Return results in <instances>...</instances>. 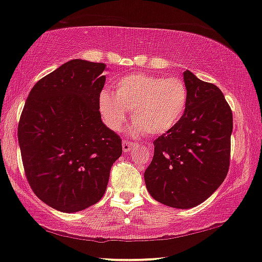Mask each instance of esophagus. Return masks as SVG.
I'll return each mask as SVG.
<instances>
[{"mask_svg": "<svg viewBox=\"0 0 262 262\" xmlns=\"http://www.w3.org/2000/svg\"><path fill=\"white\" fill-rule=\"evenodd\" d=\"M135 146H136V143L135 142H130V141H122V150L125 151V153H127V151H130L131 149H134Z\"/></svg>", "mask_w": 262, "mask_h": 262, "instance_id": "34e87169", "label": "esophagus"}]
</instances>
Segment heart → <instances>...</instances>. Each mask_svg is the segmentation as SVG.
Here are the masks:
<instances>
[{
	"instance_id": "obj_1",
	"label": "heart",
	"mask_w": 262,
	"mask_h": 262,
	"mask_svg": "<svg viewBox=\"0 0 262 262\" xmlns=\"http://www.w3.org/2000/svg\"><path fill=\"white\" fill-rule=\"evenodd\" d=\"M189 91L179 76L164 77L151 74H130L119 79L114 93L102 91L98 108L103 122L119 131L132 111L135 122L131 134L156 136L175 128L186 114Z\"/></svg>"
}]
</instances>
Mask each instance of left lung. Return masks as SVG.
Listing matches in <instances>:
<instances>
[{
  "label": "left lung",
  "instance_id": "8db88e82",
  "mask_svg": "<svg viewBox=\"0 0 262 262\" xmlns=\"http://www.w3.org/2000/svg\"><path fill=\"white\" fill-rule=\"evenodd\" d=\"M189 91L186 114L154 141L144 182L157 202L177 209L199 205L224 182L230 167L232 111L214 83L183 73Z\"/></svg>",
  "mask_w": 262,
  "mask_h": 262
}]
</instances>
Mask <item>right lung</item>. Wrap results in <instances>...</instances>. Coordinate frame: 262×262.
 Returning a JSON list of instances; mask_svg holds the SVG:
<instances>
[{
    "mask_svg": "<svg viewBox=\"0 0 262 262\" xmlns=\"http://www.w3.org/2000/svg\"><path fill=\"white\" fill-rule=\"evenodd\" d=\"M105 64L73 59L29 93L18 125L25 175L37 198L63 212L99 202L121 138L102 122Z\"/></svg>",
    "mask_w": 262,
    "mask_h": 262,
    "instance_id": "1",
    "label": "right lung"
}]
</instances>
